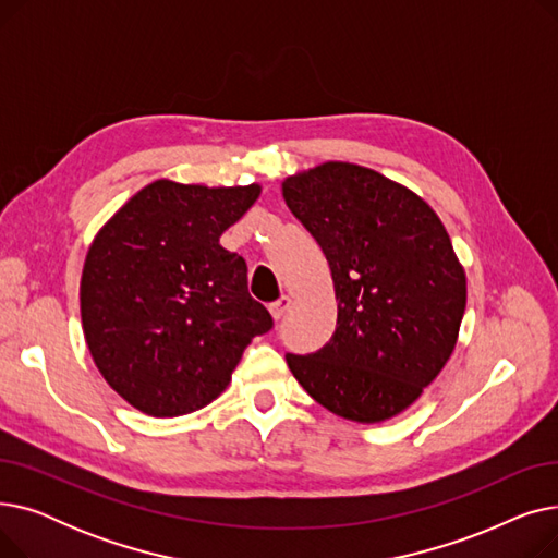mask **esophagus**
<instances>
[{
  "label": "esophagus",
  "instance_id": "obj_1",
  "mask_svg": "<svg viewBox=\"0 0 558 558\" xmlns=\"http://www.w3.org/2000/svg\"><path fill=\"white\" fill-rule=\"evenodd\" d=\"M289 307H291V296H280L276 303L269 305V312H271L274 320H280Z\"/></svg>",
  "mask_w": 558,
  "mask_h": 558
}]
</instances>
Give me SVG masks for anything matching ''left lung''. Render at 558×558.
Segmentation results:
<instances>
[{
  "instance_id": "obj_1",
  "label": "left lung",
  "mask_w": 558,
  "mask_h": 558,
  "mask_svg": "<svg viewBox=\"0 0 558 558\" xmlns=\"http://www.w3.org/2000/svg\"><path fill=\"white\" fill-rule=\"evenodd\" d=\"M282 198L324 251L337 299L335 335L312 355L287 353L289 371L345 421L402 414L452 357L465 312V271L444 221L355 162L291 173Z\"/></svg>"
}]
</instances>
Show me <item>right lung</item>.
<instances>
[{
  "label": "right lung",
  "mask_w": 558,
  "mask_h": 558,
  "mask_svg": "<svg viewBox=\"0 0 558 558\" xmlns=\"http://www.w3.org/2000/svg\"><path fill=\"white\" fill-rule=\"evenodd\" d=\"M262 185L158 179L95 234L81 276V324L110 389L154 418L192 414L230 385L246 345L271 330L244 257L219 244Z\"/></svg>",
  "instance_id": "obj_1"
}]
</instances>
